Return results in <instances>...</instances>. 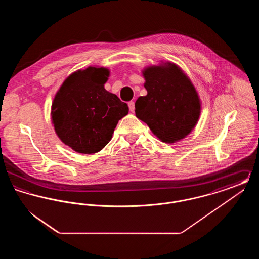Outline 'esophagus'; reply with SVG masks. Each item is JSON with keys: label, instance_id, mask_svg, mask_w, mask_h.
I'll return each instance as SVG.
<instances>
[{"label": "esophagus", "instance_id": "esophagus-1", "mask_svg": "<svg viewBox=\"0 0 259 259\" xmlns=\"http://www.w3.org/2000/svg\"><path fill=\"white\" fill-rule=\"evenodd\" d=\"M128 106H129V110L131 112H134L135 111V103L133 102V101H131V102H129L128 103Z\"/></svg>", "mask_w": 259, "mask_h": 259}]
</instances>
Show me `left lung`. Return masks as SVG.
<instances>
[{"mask_svg":"<svg viewBox=\"0 0 259 259\" xmlns=\"http://www.w3.org/2000/svg\"><path fill=\"white\" fill-rule=\"evenodd\" d=\"M143 75L148 94L136 101V116L164 143L184 139L197 124L201 112L195 87L180 67L170 62L146 68Z\"/></svg>","mask_w":259,"mask_h":259,"instance_id":"1","label":"left lung"}]
</instances>
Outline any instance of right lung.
I'll return each instance as SVG.
<instances>
[{"mask_svg":"<svg viewBox=\"0 0 259 259\" xmlns=\"http://www.w3.org/2000/svg\"><path fill=\"white\" fill-rule=\"evenodd\" d=\"M110 71L88 67L69 75L53 99L51 119L62 142L78 153L100 151L129 109L104 84Z\"/></svg>","mask_w":259,"mask_h":259,"instance_id":"add662e5","label":"right lung"}]
</instances>
